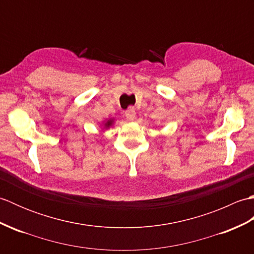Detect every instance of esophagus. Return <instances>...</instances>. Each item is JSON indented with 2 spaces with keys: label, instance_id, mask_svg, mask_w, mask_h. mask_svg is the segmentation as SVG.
Returning <instances> with one entry per match:
<instances>
[{
  "label": "esophagus",
  "instance_id": "34e87169",
  "mask_svg": "<svg viewBox=\"0 0 254 254\" xmlns=\"http://www.w3.org/2000/svg\"><path fill=\"white\" fill-rule=\"evenodd\" d=\"M124 115H126L127 120H134V119L136 118V112H135V109H134V108H128Z\"/></svg>",
  "mask_w": 254,
  "mask_h": 254
}]
</instances>
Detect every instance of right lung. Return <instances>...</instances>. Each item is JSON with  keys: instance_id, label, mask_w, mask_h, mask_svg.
Returning a JSON list of instances; mask_svg holds the SVG:
<instances>
[{"instance_id": "add662e5", "label": "right lung", "mask_w": 254, "mask_h": 254, "mask_svg": "<svg viewBox=\"0 0 254 254\" xmlns=\"http://www.w3.org/2000/svg\"><path fill=\"white\" fill-rule=\"evenodd\" d=\"M115 122H116L115 118H107L106 120H104L101 123L102 130H108V128H110L113 124H115Z\"/></svg>"}]
</instances>
